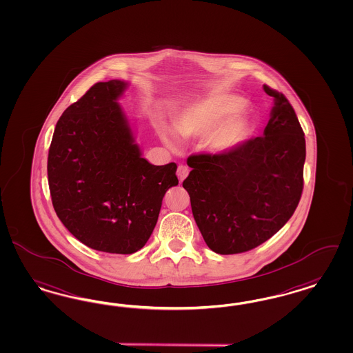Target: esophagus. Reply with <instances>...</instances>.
I'll use <instances>...</instances> for the list:
<instances>
[{
  "instance_id": "obj_1",
  "label": "esophagus",
  "mask_w": 353,
  "mask_h": 353,
  "mask_svg": "<svg viewBox=\"0 0 353 353\" xmlns=\"http://www.w3.org/2000/svg\"><path fill=\"white\" fill-rule=\"evenodd\" d=\"M188 168L185 166V165H179L178 166V170H176V175H178V178H179V181L183 182L185 178H187V175H188Z\"/></svg>"
}]
</instances>
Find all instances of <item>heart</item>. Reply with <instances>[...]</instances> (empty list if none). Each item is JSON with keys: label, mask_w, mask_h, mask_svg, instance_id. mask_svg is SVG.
Segmentation results:
<instances>
[{"label": "heart", "mask_w": 353, "mask_h": 353, "mask_svg": "<svg viewBox=\"0 0 353 353\" xmlns=\"http://www.w3.org/2000/svg\"><path fill=\"white\" fill-rule=\"evenodd\" d=\"M245 103L233 95H214L205 101L188 105L174 120V128L182 139L207 137V148L214 154L234 152L248 137V121L241 112ZM159 134L165 144L175 146L172 132L159 127Z\"/></svg>", "instance_id": "1"}]
</instances>
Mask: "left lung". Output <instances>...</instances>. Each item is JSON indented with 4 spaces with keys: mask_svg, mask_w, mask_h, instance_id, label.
<instances>
[{
    "mask_svg": "<svg viewBox=\"0 0 353 353\" xmlns=\"http://www.w3.org/2000/svg\"><path fill=\"white\" fill-rule=\"evenodd\" d=\"M271 119L263 136L228 154H192L184 179L196 225L208 248L221 255L258 248L276 234L300 203L306 157L305 134L285 95L270 86Z\"/></svg>",
    "mask_w": 353,
    "mask_h": 353,
    "instance_id": "8db88e82",
    "label": "left lung"
}]
</instances>
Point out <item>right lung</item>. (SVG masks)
I'll return each instance as SVG.
<instances>
[{"label": "right lung", "mask_w": 353, "mask_h": 353, "mask_svg": "<svg viewBox=\"0 0 353 353\" xmlns=\"http://www.w3.org/2000/svg\"><path fill=\"white\" fill-rule=\"evenodd\" d=\"M127 82H98L59 119L48 152L53 208L88 248L133 254L153 233L166 191L178 184L174 162L141 157L119 97Z\"/></svg>", "instance_id": "obj_1"}]
</instances>
